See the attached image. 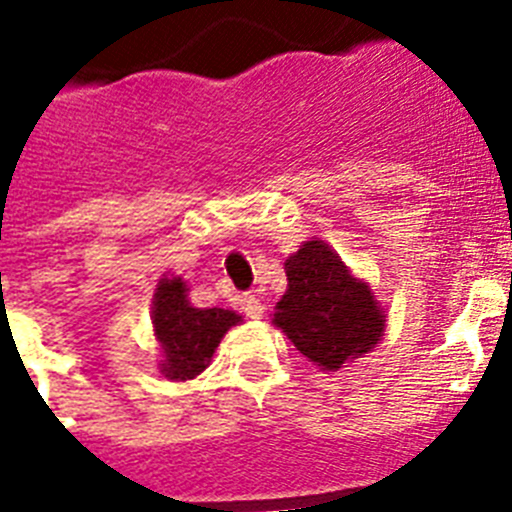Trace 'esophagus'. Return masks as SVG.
<instances>
[{"label":"esophagus","instance_id":"1","mask_svg":"<svg viewBox=\"0 0 512 512\" xmlns=\"http://www.w3.org/2000/svg\"><path fill=\"white\" fill-rule=\"evenodd\" d=\"M239 305H241V311H244V316H249V319H260L265 311V305L260 303V297L257 295H241Z\"/></svg>","mask_w":512,"mask_h":512}]
</instances>
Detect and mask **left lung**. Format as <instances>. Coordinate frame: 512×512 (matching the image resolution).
<instances>
[{
	"mask_svg": "<svg viewBox=\"0 0 512 512\" xmlns=\"http://www.w3.org/2000/svg\"><path fill=\"white\" fill-rule=\"evenodd\" d=\"M284 271L289 284L276 303L273 324L308 361L337 372L382 340L385 311L369 284L356 279L329 244L305 241L287 257Z\"/></svg>",
	"mask_w": 512,
	"mask_h": 512,
	"instance_id": "obj_1",
	"label": "left lung"
}]
</instances>
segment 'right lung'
<instances>
[{
  "instance_id": "add662e5",
  "label": "right lung",
  "mask_w": 512,
  "mask_h": 512,
  "mask_svg": "<svg viewBox=\"0 0 512 512\" xmlns=\"http://www.w3.org/2000/svg\"><path fill=\"white\" fill-rule=\"evenodd\" d=\"M154 335L162 348V374L170 380H193L209 366L225 332L241 321L225 308H193L180 276L162 279L154 292Z\"/></svg>"
}]
</instances>
